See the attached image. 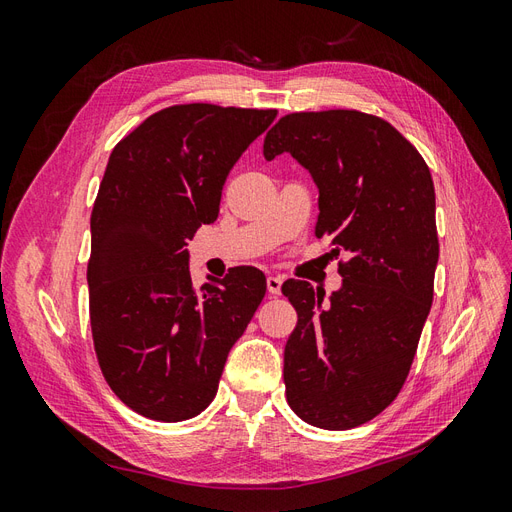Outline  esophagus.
I'll list each match as a JSON object with an SVG mask.
<instances>
[{"label":"esophagus","instance_id":"esophagus-1","mask_svg":"<svg viewBox=\"0 0 512 512\" xmlns=\"http://www.w3.org/2000/svg\"><path fill=\"white\" fill-rule=\"evenodd\" d=\"M267 290H269L271 297H277V294L282 292V277L269 275V277H267Z\"/></svg>","mask_w":512,"mask_h":512}]
</instances>
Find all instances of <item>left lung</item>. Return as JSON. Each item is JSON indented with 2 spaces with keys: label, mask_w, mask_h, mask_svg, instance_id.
Returning a JSON list of instances; mask_svg holds the SVG:
<instances>
[{
  "label": "left lung",
  "mask_w": 512,
  "mask_h": 512,
  "mask_svg": "<svg viewBox=\"0 0 512 512\" xmlns=\"http://www.w3.org/2000/svg\"><path fill=\"white\" fill-rule=\"evenodd\" d=\"M284 151L318 185L316 237L348 252L329 301L301 280L282 286L299 316L284 348L286 399L305 423L344 431L391 406L410 374L440 254L436 192L421 153L376 115H284L262 153Z\"/></svg>",
  "instance_id": "1"
}]
</instances>
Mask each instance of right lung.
I'll return each instance as SVG.
<instances>
[{
	"label": "right lung",
	"mask_w": 512,
	"mask_h": 512,
	"mask_svg": "<svg viewBox=\"0 0 512 512\" xmlns=\"http://www.w3.org/2000/svg\"><path fill=\"white\" fill-rule=\"evenodd\" d=\"M275 108L175 104L123 136L91 211V337L113 393L153 421L179 423L218 393L232 344L265 297L254 267L194 288L188 239L218 220L230 168Z\"/></svg>",
	"instance_id": "right-lung-1"
}]
</instances>
